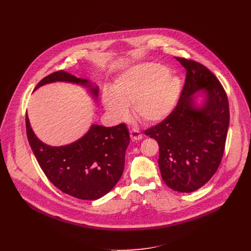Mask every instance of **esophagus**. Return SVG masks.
I'll return each instance as SVG.
<instances>
[{
	"label": "esophagus",
	"instance_id": "34e87169",
	"mask_svg": "<svg viewBox=\"0 0 251 251\" xmlns=\"http://www.w3.org/2000/svg\"><path fill=\"white\" fill-rule=\"evenodd\" d=\"M130 137L132 140H140L142 138V134L135 128H132L130 130Z\"/></svg>",
	"mask_w": 251,
	"mask_h": 251
}]
</instances>
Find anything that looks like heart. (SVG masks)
Masks as SVG:
<instances>
[{
  "label": "heart",
  "mask_w": 251,
  "mask_h": 251,
  "mask_svg": "<svg viewBox=\"0 0 251 251\" xmlns=\"http://www.w3.org/2000/svg\"><path fill=\"white\" fill-rule=\"evenodd\" d=\"M181 91V79L156 63L135 65L119 75L112 91L102 94V103L116 120L128 115L127 104L146 123L164 120L174 110Z\"/></svg>",
  "instance_id": "obj_1"
}]
</instances>
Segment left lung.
<instances>
[{
    "mask_svg": "<svg viewBox=\"0 0 251 251\" xmlns=\"http://www.w3.org/2000/svg\"><path fill=\"white\" fill-rule=\"evenodd\" d=\"M186 69L176 108L165 120L144 131L159 143V167L164 182L178 192H192L203 186L218 170L229 128V102L225 89L205 66L175 57ZM202 90L201 107L193 97Z\"/></svg>",
    "mask_w": 251,
    "mask_h": 251,
    "instance_id": "1",
    "label": "left lung"
}]
</instances>
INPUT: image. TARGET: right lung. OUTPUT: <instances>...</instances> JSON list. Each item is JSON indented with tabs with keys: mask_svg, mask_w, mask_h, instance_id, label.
I'll use <instances>...</instances> for the list:
<instances>
[{
	"mask_svg": "<svg viewBox=\"0 0 251 251\" xmlns=\"http://www.w3.org/2000/svg\"><path fill=\"white\" fill-rule=\"evenodd\" d=\"M57 81L85 86L92 97L98 98L97 85L63 70L46 76L35 89ZM25 123L30 148L39 166L48 179L64 193L79 200L96 201L111 191L121 178L130 142L125 124L113 127L91 125L80 139L67 146L50 147L36 137L27 114Z\"/></svg>",
	"mask_w": 251,
	"mask_h": 251,
	"instance_id": "add662e5",
	"label": "right lung"
}]
</instances>
